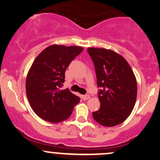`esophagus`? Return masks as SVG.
Wrapping results in <instances>:
<instances>
[{
	"instance_id": "1",
	"label": "esophagus",
	"mask_w": 160,
	"mask_h": 160,
	"mask_svg": "<svg viewBox=\"0 0 160 160\" xmlns=\"http://www.w3.org/2000/svg\"><path fill=\"white\" fill-rule=\"evenodd\" d=\"M82 100H84V101L88 100V99H89V98H90V96L88 95V94H85V95H82Z\"/></svg>"
}]
</instances>
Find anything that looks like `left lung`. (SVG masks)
<instances>
[{
  "label": "left lung",
  "mask_w": 160,
  "mask_h": 160,
  "mask_svg": "<svg viewBox=\"0 0 160 160\" xmlns=\"http://www.w3.org/2000/svg\"><path fill=\"white\" fill-rule=\"evenodd\" d=\"M97 78L101 107L92 113L98 123L113 127L124 122L136 103L137 82L131 67L122 56L105 48H89Z\"/></svg>",
  "instance_id": "obj_1"
}]
</instances>
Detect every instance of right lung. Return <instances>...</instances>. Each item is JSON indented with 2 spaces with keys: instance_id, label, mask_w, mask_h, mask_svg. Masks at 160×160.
I'll list each match as a JSON object with an SVG mask.
<instances>
[{
  "instance_id": "add662e5",
  "label": "right lung",
  "mask_w": 160,
  "mask_h": 160,
  "mask_svg": "<svg viewBox=\"0 0 160 160\" xmlns=\"http://www.w3.org/2000/svg\"><path fill=\"white\" fill-rule=\"evenodd\" d=\"M83 51L80 46L52 45L33 62L26 78L27 97L33 111L42 120L58 123L69 118L80 98L68 88L61 90L65 70Z\"/></svg>"
}]
</instances>
